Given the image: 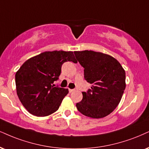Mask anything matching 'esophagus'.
<instances>
[{"instance_id": "obj_1", "label": "esophagus", "mask_w": 149, "mask_h": 149, "mask_svg": "<svg viewBox=\"0 0 149 149\" xmlns=\"http://www.w3.org/2000/svg\"><path fill=\"white\" fill-rule=\"evenodd\" d=\"M74 91H75L74 89H70L69 88V92H70V93H72V92H74Z\"/></svg>"}]
</instances>
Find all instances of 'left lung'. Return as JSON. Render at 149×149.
<instances>
[{
	"label": "left lung",
	"mask_w": 149,
	"mask_h": 149,
	"mask_svg": "<svg viewBox=\"0 0 149 149\" xmlns=\"http://www.w3.org/2000/svg\"><path fill=\"white\" fill-rule=\"evenodd\" d=\"M76 58L84 68V78L92 84L77 103L86 116L100 119L111 114L118 106L126 88V72L111 55L92 50L75 51Z\"/></svg>",
	"instance_id": "8db88e82"
}]
</instances>
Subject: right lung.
I'll use <instances>...</instances> for the list:
<instances>
[{
  "instance_id": "add662e5",
  "label": "right lung",
  "mask_w": 149,
  "mask_h": 149,
  "mask_svg": "<svg viewBox=\"0 0 149 149\" xmlns=\"http://www.w3.org/2000/svg\"><path fill=\"white\" fill-rule=\"evenodd\" d=\"M66 61L77 62L73 52H44L27 59L16 72V93L30 114L45 117L58 109L69 91L53 83L59 77L62 64Z\"/></svg>"
}]
</instances>
